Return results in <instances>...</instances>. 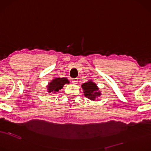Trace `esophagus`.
Masks as SVG:
<instances>
[{"mask_svg":"<svg viewBox=\"0 0 151 151\" xmlns=\"http://www.w3.org/2000/svg\"><path fill=\"white\" fill-rule=\"evenodd\" d=\"M71 82H72L73 84H76V83H77V82H78V80H77L76 78L72 79V80H71Z\"/></svg>","mask_w":151,"mask_h":151,"instance_id":"esophagus-1","label":"esophagus"}]
</instances>
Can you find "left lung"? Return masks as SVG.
Segmentation results:
<instances>
[{
	"label": "left lung",
	"mask_w": 151,
	"mask_h": 151,
	"mask_svg": "<svg viewBox=\"0 0 151 151\" xmlns=\"http://www.w3.org/2000/svg\"><path fill=\"white\" fill-rule=\"evenodd\" d=\"M81 88H83L85 96L91 101H95L96 98L102 95L99 88L92 80H88L87 82L83 83L81 85Z\"/></svg>",
	"instance_id": "1"
}]
</instances>
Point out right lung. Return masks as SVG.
Wrapping results in <instances>:
<instances>
[{
  "label": "right lung",
  "instance_id": "add662e5",
  "mask_svg": "<svg viewBox=\"0 0 151 151\" xmlns=\"http://www.w3.org/2000/svg\"><path fill=\"white\" fill-rule=\"evenodd\" d=\"M70 83V81L66 77L63 78H55L52 80L47 85V92L49 93H55L58 92L59 90L63 88L65 84Z\"/></svg>",
  "mask_w": 151,
  "mask_h": 151
}]
</instances>
